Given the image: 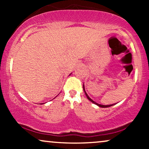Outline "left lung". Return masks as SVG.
Listing matches in <instances>:
<instances>
[{
	"instance_id": "1",
	"label": "left lung",
	"mask_w": 149,
	"mask_h": 149,
	"mask_svg": "<svg viewBox=\"0 0 149 149\" xmlns=\"http://www.w3.org/2000/svg\"><path fill=\"white\" fill-rule=\"evenodd\" d=\"M83 90H84L85 94V95H86L87 98H88V100L90 101V102H92V103H94V104H97V106H99V107H102V108H107V107H111V106L114 105V104H110V105H102V104H97V103H96V102H94V101L92 100V99H90V97H89L88 95V94L86 93V92H85V87H84V85H83Z\"/></svg>"
}]
</instances>
